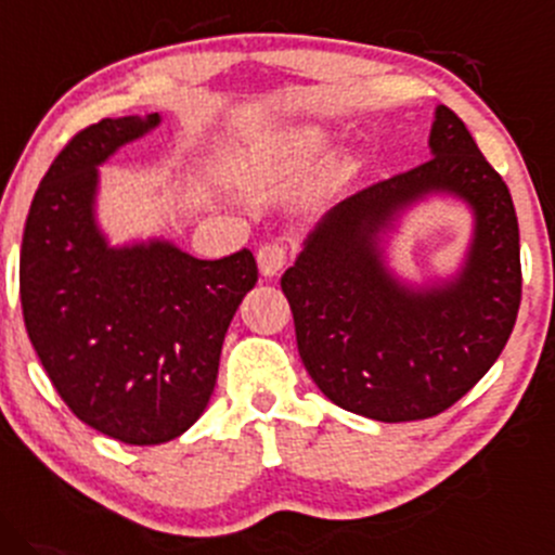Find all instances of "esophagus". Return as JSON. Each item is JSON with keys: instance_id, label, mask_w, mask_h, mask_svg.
<instances>
[{"instance_id": "34e87169", "label": "esophagus", "mask_w": 555, "mask_h": 555, "mask_svg": "<svg viewBox=\"0 0 555 555\" xmlns=\"http://www.w3.org/2000/svg\"><path fill=\"white\" fill-rule=\"evenodd\" d=\"M285 261H288V248H285L283 244H278V241H270V244L259 246L257 264H259L261 275H267V278L278 275V272L285 267Z\"/></svg>"}]
</instances>
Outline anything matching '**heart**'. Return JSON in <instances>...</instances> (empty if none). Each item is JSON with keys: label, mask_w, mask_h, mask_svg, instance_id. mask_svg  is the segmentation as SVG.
<instances>
[{"label": "heart", "mask_w": 555, "mask_h": 555, "mask_svg": "<svg viewBox=\"0 0 555 555\" xmlns=\"http://www.w3.org/2000/svg\"><path fill=\"white\" fill-rule=\"evenodd\" d=\"M322 143V135L317 133V130H304V133H298L291 139L288 143V157L291 159H304L309 157L311 152H317Z\"/></svg>", "instance_id": "b5f03b06"}]
</instances>
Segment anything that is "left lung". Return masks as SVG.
<instances>
[{"instance_id": "8db88e82", "label": "left lung", "mask_w": 555, "mask_h": 555, "mask_svg": "<svg viewBox=\"0 0 555 555\" xmlns=\"http://www.w3.org/2000/svg\"><path fill=\"white\" fill-rule=\"evenodd\" d=\"M429 146L427 162L340 202L280 280L317 388L335 406L377 422L429 420L451 409L501 357L521 304L508 185L453 109L435 112ZM438 190L473 204L476 241L451 286L412 292L384 272L376 235L396 210Z\"/></svg>"}]
</instances>
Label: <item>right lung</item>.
I'll use <instances>...</instances> for the list:
<instances>
[{"mask_svg":"<svg viewBox=\"0 0 555 555\" xmlns=\"http://www.w3.org/2000/svg\"><path fill=\"white\" fill-rule=\"evenodd\" d=\"M157 122L104 117L78 130L30 202L21 246L36 357L80 422L128 446L167 443L202 416L230 320L259 275L248 248L209 261L99 235L96 165Z\"/></svg>","mask_w":555,"mask_h":555,"instance_id":"add662e5","label":"right lung"}]
</instances>
